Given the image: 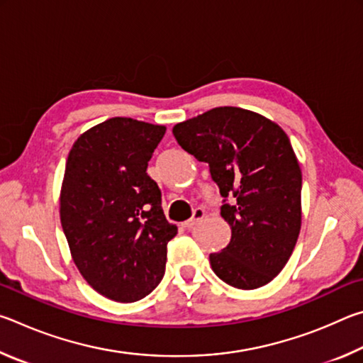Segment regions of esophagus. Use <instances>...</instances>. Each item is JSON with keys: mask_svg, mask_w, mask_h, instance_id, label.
<instances>
[{"mask_svg": "<svg viewBox=\"0 0 363 363\" xmlns=\"http://www.w3.org/2000/svg\"><path fill=\"white\" fill-rule=\"evenodd\" d=\"M206 216V214H205V211L203 210H201V208H196V210L194 211V216L192 218H190L189 220H186V223H182V225L184 227H186V229H190V227H194L195 224H199L200 223V220L201 219H203Z\"/></svg>", "mask_w": 363, "mask_h": 363, "instance_id": "1", "label": "esophagus"}]
</instances>
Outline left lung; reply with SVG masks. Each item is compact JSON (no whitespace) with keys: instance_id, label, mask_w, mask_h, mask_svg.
Instances as JSON below:
<instances>
[{"instance_id":"1","label":"left lung","mask_w":363,"mask_h":363,"mask_svg":"<svg viewBox=\"0 0 363 363\" xmlns=\"http://www.w3.org/2000/svg\"><path fill=\"white\" fill-rule=\"evenodd\" d=\"M184 150L210 167L232 237L210 255L218 277L240 290L274 280L290 259L301 230L299 162L277 123L240 107H216L173 126Z\"/></svg>"}]
</instances>
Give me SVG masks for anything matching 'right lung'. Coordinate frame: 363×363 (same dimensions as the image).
<instances>
[{
	"mask_svg": "<svg viewBox=\"0 0 363 363\" xmlns=\"http://www.w3.org/2000/svg\"><path fill=\"white\" fill-rule=\"evenodd\" d=\"M167 126L115 116L79 134L59 196L72 259L94 290L116 303L145 298L162 281L168 223L147 167Z\"/></svg>",
	"mask_w": 363,
	"mask_h": 363,
	"instance_id": "add662e5",
	"label": "right lung"
}]
</instances>
